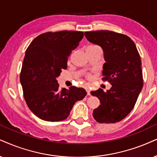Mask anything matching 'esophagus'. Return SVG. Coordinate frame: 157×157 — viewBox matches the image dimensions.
Listing matches in <instances>:
<instances>
[{"label": "esophagus", "instance_id": "1", "mask_svg": "<svg viewBox=\"0 0 157 157\" xmlns=\"http://www.w3.org/2000/svg\"><path fill=\"white\" fill-rule=\"evenodd\" d=\"M85 90H86L87 93H88V96H90V88H89L88 86H86V87H85Z\"/></svg>", "mask_w": 157, "mask_h": 157}]
</instances>
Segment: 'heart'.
<instances>
[{
  "mask_svg": "<svg viewBox=\"0 0 157 157\" xmlns=\"http://www.w3.org/2000/svg\"><path fill=\"white\" fill-rule=\"evenodd\" d=\"M98 48H100V47H98V45H90V46H89V47L88 48V49ZM87 77H90V75H87Z\"/></svg>",
  "mask_w": 157,
  "mask_h": 157,
  "instance_id": "b5f03b06",
  "label": "heart"
}]
</instances>
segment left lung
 Returning <instances> with one entry per match:
<instances>
[{
  "label": "left lung",
  "mask_w": 157,
  "mask_h": 157,
  "mask_svg": "<svg viewBox=\"0 0 157 157\" xmlns=\"http://www.w3.org/2000/svg\"><path fill=\"white\" fill-rule=\"evenodd\" d=\"M85 35L104 50L102 80L112 84L106 92L101 88L90 92L101 104L93 110V117L99 123L120 122L134 108L144 85L139 53L131 38L121 33L99 30Z\"/></svg>",
  "instance_id": "left-lung-1"
}]
</instances>
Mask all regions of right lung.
<instances>
[{"instance_id": "obj_1", "label": "right lung", "mask_w": 157, "mask_h": 157, "mask_svg": "<svg viewBox=\"0 0 157 157\" xmlns=\"http://www.w3.org/2000/svg\"><path fill=\"white\" fill-rule=\"evenodd\" d=\"M83 36L82 32H48L35 37L26 50L20 73L24 98L41 120H65L75 102L87 95L85 89L75 86L59 90L56 80L61 70L67 68L68 57Z\"/></svg>"}]
</instances>
